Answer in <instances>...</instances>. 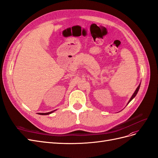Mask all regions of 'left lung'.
Returning a JSON list of instances; mask_svg holds the SVG:
<instances>
[{
  "label": "left lung",
  "instance_id": "left-lung-1",
  "mask_svg": "<svg viewBox=\"0 0 158 158\" xmlns=\"http://www.w3.org/2000/svg\"><path fill=\"white\" fill-rule=\"evenodd\" d=\"M139 87H140V84H139V85H138V87H137V89H136V91H135V92L134 93V94H132V97L131 98H130V100H129V101H128V103L130 102V101H131L132 100V99L135 97H136V94H137V93H138V91H139Z\"/></svg>",
  "mask_w": 158,
  "mask_h": 158
}]
</instances>
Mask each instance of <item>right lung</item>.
I'll use <instances>...</instances> for the list:
<instances>
[{
	"label": "right lung",
	"instance_id": "obj_1",
	"mask_svg": "<svg viewBox=\"0 0 158 158\" xmlns=\"http://www.w3.org/2000/svg\"><path fill=\"white\" fill-rule=\"evenodd\" d=\"M55 110H53V111H51V112H46V113H38L39 114H41V115H47V114H49L52 113L53 112H54Z\"/></svg>",
	"mask_w": 158,
	"mask_h": 158
}]
</instances>
